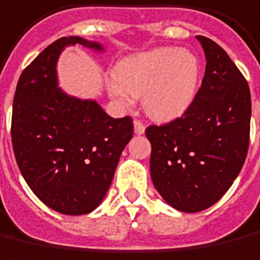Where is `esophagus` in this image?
Instances as JSON below:
<instances>
[{
    "instance_id": "34e87169",
    "label": "esophagus",
    "mask_w": 260,
    "mask_h": 260,
    "mask_svg": "<svg viewBox=\"0 0 260 260\" xmlns=\"http://www.w3.org/2000/svg\"><path fill=\"white\" fill-rule=\"evenodd\" d=\"M144 130H146L144 123H143L141 120H134V132H136V134H143L144 133Z\"/></svg>"
}]
</instances>
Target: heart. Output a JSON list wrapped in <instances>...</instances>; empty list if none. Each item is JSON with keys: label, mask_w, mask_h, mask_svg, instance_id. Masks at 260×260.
I'll return each instance as SVG.
<instances>
[{"label": "heart", "mask_w": 260, "mask_h": 260, "mask_svg": "<svg viewBox=\"0 0 260 260\" xmlns=\"http://www.w3.org/2000/svg\"><path fill=\"white\" fill-rule=\"evenodd\" d=\"M200 82V62L194 53L158 48L121 62L109 93L121 106L143 98L144 110L157 120H170L191 106Z\"/></svg>", "instance_id": "obj_1"}]
</instances>
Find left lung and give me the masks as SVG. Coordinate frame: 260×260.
<instances>
[{
	"mask_svg": "<svg viewBox=\"0 0 260 260\" xmlns=\"http://www.w3.org/2000/svg\"><path fill=\"white\" fill-rule=\"evenodd\" d=\"M197 39L207 66L191 106L181 117L146 128L154 187L182 212H200L219 201L249 147V85L219 45L201 35Z\"/></svg>",
	"mask_w": 260,
	"mask_h": 260,
	"instance_id": "8db88e82",
	"label": "left lung"
}]
</instances>
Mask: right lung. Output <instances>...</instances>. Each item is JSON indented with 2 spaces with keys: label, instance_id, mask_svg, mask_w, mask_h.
I'll use <instances>...</instances> for the list:
<instances>
[{
  "label": "right lung",
  "instance_id": "obj_1",
  "mask_svg": "<svg viewBox=\"0 0 260 260\" xmlns=\"http://www.w3.org/2000/svg\"><path fill=\"white\" fill-rule=\"evenodd\" d=\"M75 44L102 49L79 37L46 46L19 76L11 120L24 180L45 205L65 215L89 214L99 205L133 137L130 116L113 119L96 102L69 98L58 87L59 53Z\"/></svg>",
  "mask_w": 260,
  "mask_h": 260
}]
</instances>
